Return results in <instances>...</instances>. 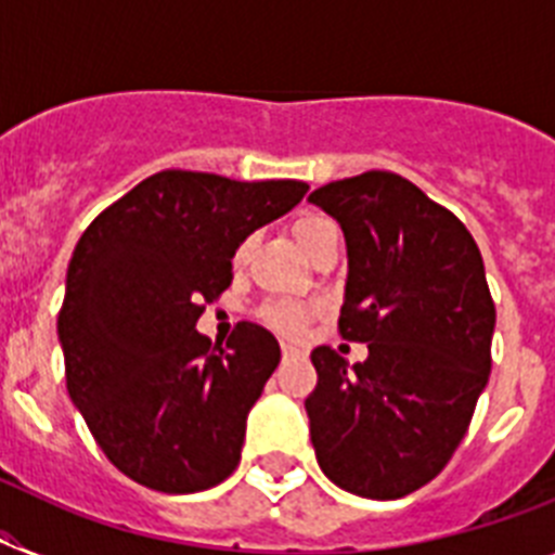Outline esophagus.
<instances>
[{"instance_id": "1", "label": "esophagus", "mask_w": 555, "mask_h": 555, "mask_svg": "<svg viewBox=\"0 0 555 555\" xmlns=\"http://www.w3.org/2000/svg\"><path fill=\"white\" fill-rule=\"evenodd\" d=\"M282 356L296 358V356H301V349L296 347V344H282Z\"/></svg>"}]
</instances>
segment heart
Segmentation results:
<instances>
[{
    "label": "heart",
    "mask_w": 555,
    "mask_h": 555,
    "mask_svg": "<svg viewBox=\"0 0 555 555\" xmlns=\"http://www.w3.org/2000/svg\"><path fill=\"white\" fill-rule=\"evenodd\" d=\"M333 222H330L327 217H321V214H305V217H299V220L293 222V236H296L299 248L305 250L307 256L313 254V250L319 248V242L327 234H333ZM245 254H248V245H240L234 254V262L240 264L242 259H245ZM310 313H313L310 307L296 305V301H273V305H268L262 310V319L268 321L270 327L279 330V333L299 335L301 330L307 327Z\"/></svg>",
    "instance_id": "obj_1"
}]
</instances>
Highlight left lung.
<instances>
[{
    "label": "left lung",
    "mask_w": 555,
    "mask_h": 555,
    "mask_svg": "<svg viewBox=\"0 0 555 555\" xmlns=\"http://www.w3.org/2000/svg\"><path fill=\"white\" fill-rule=\"evenodd\" d=\"M310 203L347 242L338 330L370 347L347 371L315 347L305 400L321 472L366 500H398L443 472L491 372L496 324L486 264L468 228L406 177L364 171Z\"/></svg>",
    "instance_id": "1"
}]
</instances>
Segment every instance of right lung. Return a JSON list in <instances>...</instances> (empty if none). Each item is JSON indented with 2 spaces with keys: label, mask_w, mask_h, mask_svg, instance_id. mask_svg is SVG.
Here are the masks:
<instances>
[{
  "label": "right lung",
  "mask_w": 555,
  "mask_h": 555,
  "mask_svg": "<svg viewBox=\"0 0 555 555\" xmlns=\"http://www.w3.org/2000/svg\"><path fill=\"white\" fill-rule=\"evenodd\" d=\"M299 180L240 183L166 169L101 211L78 240L59 313L67 392L109 463L163 493L220 486L279 366V341L240 321L225 347L194 330L231 285L256 228L299 206Z\"/></svg>",
  "instance_id": "obj_1"
}]
</instances>
